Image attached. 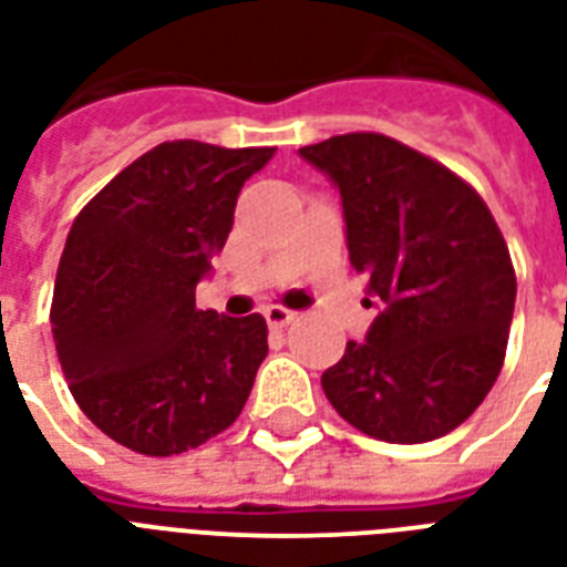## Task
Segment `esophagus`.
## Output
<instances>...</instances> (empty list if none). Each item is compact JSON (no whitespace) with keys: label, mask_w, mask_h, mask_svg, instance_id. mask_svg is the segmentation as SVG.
Here are the masks:
<instances>
[{"label":"esophagus","mask_w":567,"mask_h":567,"mask_svg":"<svg viewBox=\"0 0 567 567\" xmlns=\"http://www.w3.org/2000/svg\"><path fill=\"white\" fill-rule=\"evenodd\" d=\"M293 318H297V311L285 309V306H267V309H265V320H267V323H270V327H274V329L288 327V323H291Z\"/></svg>","instance_id":"esophagus-1"}]
</instances>
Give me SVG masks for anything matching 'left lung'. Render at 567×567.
<instances>
[{
    "instance_id": "1",
    "label": "left lung",
    "mask_w": 567,
    "mask_h": 567,
    "mask_svg": "<svg viewBox=\"0 0 567 567\" xmlns=\"http://www.w3.org/2000/svg\"><path fill=\"white\" fill-rule=\"evenodd\" d=\"M341 190L347 247L382 302L320 385L355 430L423 444L465 423L501 377L515 267L488 205L430 155L377 132L302 146Z\"/></svg>"
}]
</instances>
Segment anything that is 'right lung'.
Returning <instances> with one entry per match:
<instances>
[{
  "label": "right lung",
  "instance_id": "right-lung-1",
  "mask_svg": "<svg viewBox=\"0 0 567 567\" xmlns=\"http://www.w3.org/2000/svg\"><path fill=\"white\" fill-rule=\"evenodd\" d=\"M274 153L167 141L73 220L52 338L79 409L123 447L176 456L238 421L267 355V323L196 309V282L229 238L244 182Z\"/></svg>",
  "mask_w": 567,
  "mask_h": 567
}]
</instances>
